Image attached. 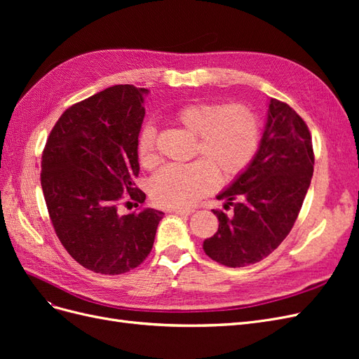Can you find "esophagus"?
<instances>
[{"instance_id": "esophagus-1", "label": "esophagus", "mask_w": 359, "mask_h": 359, "mask_svg": "<svg viewBox=\"0 0 359 359\" xmlns=\"http://www.w3.org/2000/svg\"><path fill=\"white\" fill-rule=\"evenodd\" d=\"M170 211L178 214V215H190L191 212H194V210H191V208H172Z\"/></svg>"}]
</instances>
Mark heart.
<instances>
[{"label":"heart","instance_id":"1","mask_svg":"<svg viewBox=\"0 0 359 359\" xmlns=\"http://www.w3.org/2000/svg\"><path fill=\"white\" fill-rule=\"evenodd\" d=\"M175 121L196 135L189 165H168L149 181V194L156 203L186 208L196 203L219 184V172L232 180L247 169L259 147L256 115L243 104L190 103L173 114ZM137 154L145 168L157 163L156 127L148 123L137 136Z\"/></svg>","mask_w":359,"mask_h":359}]
</instances>
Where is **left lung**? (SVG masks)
Listing matches in <instances>:
<instances>
[{"mask_svg":"<svg viewBox=\"0 0 359 359\" xmlns=\"http://www.w3.org/2000/svg\"><path fill=\"white\" fill-rule=\"evenodd\" d=\"M313 165L309 127L289 104L269 99L255 158L217 194L224 208L233 206L232 212L212 210L219 229L203 241V252L231 268L260 262L273 253L297 220Z\"/></svg>","mask_w":359,"mask_h":359,"instance_id":"8db88e82","label":"left lung"}]
</instances>
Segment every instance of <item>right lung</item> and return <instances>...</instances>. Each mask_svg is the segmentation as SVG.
<instances>
[{
    "label": "right lung",
    "instance_id": "1",
    "mask_svg": "<svg viewBox=\"0 0 359 359\" xmlns=\"http://www.w3.org/2000/svg\"><path fill=\"white\" fill-rule=\"evenodd\" d=\"M149 91L115 85L76 103L53 126L41 157V189L61 244L83 268L123 274L139 266L154 244L163 212L119 214L124 199L145 202L137 136Z\"/></svg>",
    "mask_w": 359,
    "mask_h": 359
}]
</instances>
